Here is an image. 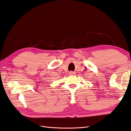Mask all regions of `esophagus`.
Listing matches in <instances>:
<instances>
[{
    "mask_svg": "<svg viewBox=\"0 0 131 131\" xmlns=\"http://www.w3.org/2000/svg\"><path fill=\"white\" fill-rule=\"evenodd\" d=\"M74 74H75V73L73 72H69V74H70V75H73Z\"/></svg>",
    "mask_w": 131,
    "mask_h": 131,
    "instance_id": "1",
    "label": "esophagus"
}]
</instances>
